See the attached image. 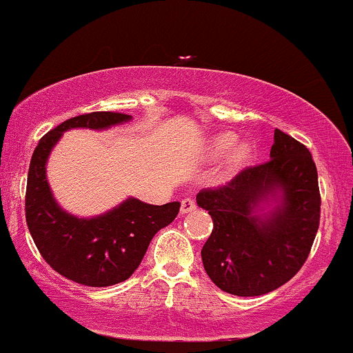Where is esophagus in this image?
<instances>
[{
  "label": "esophagus",
  "instance_id": "1",
  "mask_svg": "<svg viewBox=\"0 0 353 353\" xmlns=\"http://www.w3.org/2000/svg\"><path fill=\"white\" fill-rule=\"evenodd\" d=\"M197 206H196V201L191 199V197H185V199L181 201V212L183 214H188V212L194 211Z\"/></svg>",
  "mask_w": 353,
  "mask_h": 353
}]
</instances>
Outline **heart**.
I'll return each instance as SVG.
<instances>
[{"label": "heart", "mask_w": 353, "mask_h": 353, "mask_svg": "<svg viewBox=\"0 0 353 353\" xmlns=\"http://www.w3.org/2000/svg\"><path fill=\"white\" fill-rule=\"evenodd\" d=\"M236 141H238V137H236V134L233 132L218 134L211 139V142H209V150H211L212 156L218 157L226 154L230 147L234 145L235 147L232 146L234 149L230 152V165L231 168H238V165H241L243 162L246 161L251 150L246 144H239V142L236 144Z\"/></svg>", "instance_id": "b5f03b06"}]
</instances>
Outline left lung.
Returning a JSON list of instances; mask_svg holds the SVG:
<instances>
[{
	"mask_svg": "<svg viewBox=\"0 0 353 353\" xmlns=\"http://www.w3.org/2000/svg\"><path fill=\"white\" fill-rule=\"evenodd\" d=\"M270 157L196 197L212 218L201 251L204 270L236 296L265 295L292 280L319 231V174L310 150L276 129Z\"/></svg>",
	"mask_w": 353,
	"mask_h": 353,
	"instance_id": "left-lung-1",
	"label": "left lung"
}]
</instances>
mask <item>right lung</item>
<instances>
[{
	"label": "right lung",
	"mask_w": 353,
	"mask_h": 353,
	"mask_svg": "<svg viewBox=\"0 0 353 353\" xmlns=\"http://www.w3.org/2000/svg\"><path fill=\"white\" fill-rule=\"evenodd\" d=\"M132 115L92 112L65 120L38 142L28 169L25 212L34 245L57 273L85 286H110L132 276L150 239L176 219L181 203L154 204L129 197L117 208L77 218L58 206L46 181L50 152L70 129H108L129 122Z\"/></svg>",
	"instance_id": "obj_1"
}]
</instances>
